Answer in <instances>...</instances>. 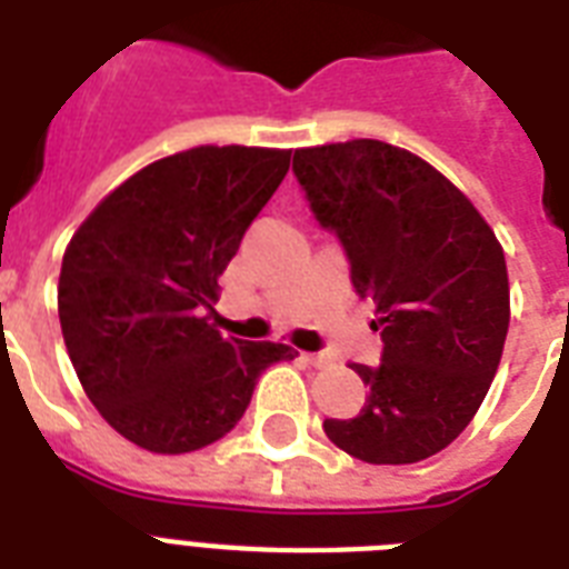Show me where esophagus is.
I'll use <instances>...</instances> for the list:
<instances>
[{
	"label": "esophagus",
	"instance_id": "obj_1",
	"mask_svg": "<svg viewBox=\"0 0 569 569\" xmlns=\"http://www.w3.org/2000/svg\"><path fill=\"white\" fill-rule=\"evenodd\" d=\"M303 360L310 366H316V369H325V366L333 363V357L330 355H303Z\"/></svg>",
	"mask_w": 569,
	"mask_h": 569
}]
</instances>
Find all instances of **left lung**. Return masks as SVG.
I'll use <instances>...</instances> for the list:
<instances>
[{"label": "left lung", "mask_w": 569, "mask_h": 569, "mask_svg": "<svg viewBox=\"0 0 569 569\" xmlns=\"http://www.w3.org/2000/svg\"><path fill=\"white\" fill-rule=\"evenodd\" d=\"M292 171L316 221L342 241L357 295L380 312V366H355L369 387L363 410L325 419V433L366 463L431 458L472 422L502 360V244L463 191L401 147H307Z\"/></svg>", "instance_id": "left-lung-1"}]
</instances>
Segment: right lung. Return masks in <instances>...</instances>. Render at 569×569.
Instances as JSON below:
<instances>
[{
    "label": "right lung",
    "instance_id": "obj_1",
    "mask_svg": "<svg viewBox=\"0 0 569 569\" xmlns=\"http://www.w3.org/2000/svg\"><path fill=\"white\" fill-rule=\"evenodd\" d=\"M289 150L194 147L111 191L64 250L58 319L100 416L156 455L221 440L259 375L298 351L221 337L218 277L289 171Z\"/></svg>",
    "mask_w": 569,
    "mask_h": 569
}]
</instances>
